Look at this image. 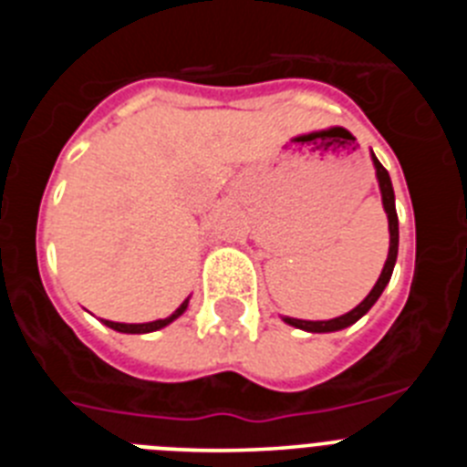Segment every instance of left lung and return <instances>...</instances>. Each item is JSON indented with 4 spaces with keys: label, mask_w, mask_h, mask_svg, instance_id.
<instances>
[{
    "label": "left lung",
    "mask_w": 467,
    "mask_h": 467,
    "mask_svg": "<svg viewBox=\"0 0 467 467\" xmlns=\"http://www.w3.org/2000/svg\"><path fill=\"white\" fill-rule=\"evenodd\" d=\"M374 168H377V180H379V189H381V201H383V210L388 214V231H390V247H388V259L383 264V271L379 275L377 285L372 287V292L365 296V299L358 304L353 311H348L346 316L332 317V320H299V317H283L285 323L292 325V327L306 329V332H337V329H344L348 325L358 323L362 316H365L369 308L377 304V299L381 296V292L386 290L388 280L393 275L395 269V259H398V241H400V229H398V213H395V193H393V184H390V175H388L386 168L379 163L377 156L372 154Z\"/></svg>",
    "instance_id": "1"
}]
</instances>
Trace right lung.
Here are the masks:
<instances>
[{
    "instance_id": "obj_1",
    "label": "right lung",
    "mask_w": 467,
    "mask_h": 467,
    "mask_svg": "<svg viewBox=\"0 0 467 467\" xmlns=\"http://www.w3.org/2000/svg\"><path fill=\"white\" fill-rule=\"evenodd\" d=\"M189 306V299H184L182 304H180V308H177L172 316L168 317H161V320H154V323H138V325H126V323H111V320H105L107 327L117 329V332H123V334H147V332H156V329L166 327V325H171L175 317L182 316L184 311H187Z\"/></svg>"
}]
</instances>
